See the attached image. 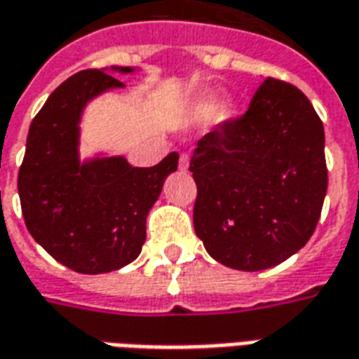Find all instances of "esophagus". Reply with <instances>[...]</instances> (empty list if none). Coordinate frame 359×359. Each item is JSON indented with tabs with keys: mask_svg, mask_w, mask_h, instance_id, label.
I'll return each mask as SVG.
<instances>
[{
	"mask_svg": "<svg viewBox=\"0 0 359 359\" xmlns=\"http://www.w3.org/2000/svg\"><path fill=\"white\" fill-rule=\"evenodd\" d=\"M188 159H190V157H188L187 154H180V157H179L180 171H187V169H188Z\"/></svg>",
	"mask_w": 359,
	"mask_h": 359,
	"instance_id": "34e87169",
	"label": "esophagus"
}]
</instances>
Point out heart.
Returning a JSON list of instances; mask_svg holds the SVG:
<instances>
[{
	"label": "heart",
	"mask_w": 359,
	"mask_h": 359,
	"mask_svg": "<svg viewBox=\"0 0 359 359\" xmlns=\"http://www.w3.org/2000/svg\"><path fill=\"white\" fill-rule=\"evenodd\" d=\"M214 116L217 120H223L227 116L225 107L217 110V101L214 97H204V99L194 102V107L190 109V120H194V122H205V120L214 118Z\"/></svg>",
	"instance_id": "heart-1"
}]
</instances>
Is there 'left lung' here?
I'll return each mask as SVG.
<instances>
[{
  "label": "left lung",
  "instance_id": "obj_1",
  "mask_svg": "<svg viewBox=\"0 0 359 359\" xmlns=\"http://www.w3.org/2000/svg\"><path fill=\"white\" fill-rule=\"evenodd\" d=\"M194 231L210 257L266 270L305 247L327 194L325 130L297 87L266 77L249 110L198 140Z\"/></svg>",
  "mask_w": 359,
  "mask_h": 359
}]
</instances>
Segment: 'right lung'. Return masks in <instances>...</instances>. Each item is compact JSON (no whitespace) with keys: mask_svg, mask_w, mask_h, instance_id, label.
Here are the masks:
<instances>
[{"mask_svg":"<svg viewBox=\"0 0 359 359\" xmlns=\"http://www.w3.org/2000/svg\"><path fill=\"white\" fill-rule=\"evenodd\" d=\"M110 72L132 74L134 67ZM124 87L104 69L72 75L32 120L19 169V198L27 229L50 257L81 274H102L136 260L145 219L177 171L172 151L154 167L124 157L79 159V122L97 95Z\"/></svg>","mask_w":359,"mask_h":359,"instance_id":"right-lung-1","label":"right lung"}]
</instances>
